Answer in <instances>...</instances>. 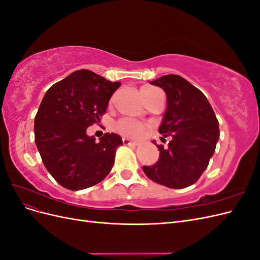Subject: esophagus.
Returning <instances> with one entry per match:
<instances>
[{
	"instance_id": "1",
	"label": "esophagus",
	"mask_w": 260,
	"mask_h": 260,
	"mask_svg": "<svg viewBox=\"0 0 260 260\" xmlns=\"http://www.w3.org/2000/svg\"><path fill=\"white\" fill-rule=\"evenodd\" d=\"M122 142H123L124 145H130V146H137L138 145V143L135 142V141H130L129 139H125V138L122 139Z\"/></svg>"
}]
</instances>
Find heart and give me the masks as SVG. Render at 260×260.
<instances>
[{"mask_svg": "<svg viewBox=\"0 0 260 260\" xmlns=\"http://www.w3.org/2000/svg\"><path fill=\"white\" fill-rule=\"evenodd\" d=\"M156 91L153 88H149V86H144V88L141 89V96H142L143 101L151 94L152 92ZM116 129L123 137L128 138H140L143 136V133L146 130V127L141 122L131 120V119H121L116 123Z\"/></svg>", "mask_w": 260, "mask_h": 260, "instance_id": "b5f03b06", "label": "heart"}]
</instances>
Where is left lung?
Listing matches in <instances>:
<instances>
[{
	"instance_id": "left-lung-1",
	"label": "left lung",
	"mask_w": 260,
	"mask_h": 260,
	"mask_svg": "<svg viewBox=\"0 0 260 260\" xmlns=\"http://www.w3.org/2000/svg\"><path fill=\"white\" fill-rule=\"evenodd\" d=\"M167 95V109L158 129L172 140L167 147L154 142L159 159L143 166L154 182L170 188L194 184L207 168L219 139V123L203 92L184 78L166 75L151 81ZM164 139V138H161Z\"/></svg>"
}]
</instances>
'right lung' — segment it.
I'll return each mask as SVG.
<instances>
[{"mask_svg":"<svg viewBox=\"0 0 260 260\" xmlns=\"http://www.w3.org/2000/svg\"><path fill=\"white\" fill-rule=\"evenodd\" d=\"M120 84L80 69L53 84L39 106L36 145L45 168L68 190L95 185L113 168L121 138L105 133L96 143L86 129L106 113L109 99Z\"/></svg>","mask_w":260,"mask_h":260,"instance_id":"obj_1","label":"right lung"}]
</instances>
